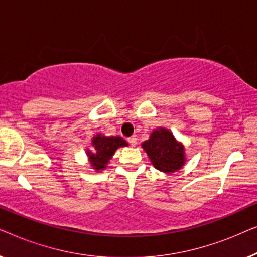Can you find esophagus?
I'll return each mask as SVG.
<instances>
[{"instance_id": "1", "label": "esophagus", "mask_w": 257, "mask_h": 257, "mask_svg": "<svg viewBox=\"0 0 257 257\" xmlns=\"http://www.w3.org/2000/svg\"><path fill=\"white\" fill-rule=\"evenodd\" d=\"M127 142L131 146H136L137 145V137L136 136L130 137V138H127Z\"/></svg>"}]
</instances>
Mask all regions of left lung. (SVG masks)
I'll use <instances>...</instances> for the list:
<instances>
[{
    "label": "left lung",
    "instance_id": "obj_1",
    "mask_svg": "<svg viewBox=\"0 0 257 257\" xmlns=\"http://www.w3.org/2000/svg\"><path fill=\"white\" fill-rule=\"evenodd\" d=\"M143 149L149 154L153 166L159 171L175 172L185 163L184 147L166 128L156 130L151 138L143 143Z\"/></svg>",
    "mask_w": 257,
    "mask_h": 257
}]
</instances>
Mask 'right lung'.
<instances>
[{"label": "right lung", "mask_w": 257, "mask_h": 257, "mask_svg": "<svg viewBox=\"0 0 257 257\" xmlns=\"http://www.w3.org/2000/svg\"><path fill=\"white\" fill-rule=\"evenodd\" d=\"M92 144V152L87 154L93 168H96L97 171L104 170L106 167V164L114 154L115 150L127 145V143L121 137H101L100 135L94 137Z\"/></svg>", "instance_id": "right-lung-1"}]
</instances>
